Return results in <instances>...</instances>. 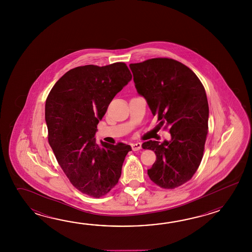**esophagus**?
<instances>
[{
  "mask_svg": "<svg viewBox=\"0 0 252 252\" xmlns=\"http://www.w3.org/2000/svg\"><path fill=\"white\" fill-rule=\"evenodd\" d=\"M131 149H132L133 151H137V150H141V143H140V142L132 143V144H131Z\"/></svg>",
  "mask_w": 252,
  "mask_h": 252,
  "instance_id": "esophagus-1",
  "label": "esophagus"
}]
</instances>
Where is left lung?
I'll use <instances>...</instances> for the list:
<instances>
[{
	"label": "left lung",
	"mask_w": 252,
	"mask_h": 252,
	"mask_svg": "<svg viewBox=\"0 0 252 252\" xmlns=\"http://www.w3.org/2000/svg\"><path fill=\"white\" fill-rule=\"evenodd\" d=\"M129 68L138 94L171 134L170 140L142 144L157 156L148 175L160 188L180 187L192 178L203 158L209 117L204 86L192 70L174 59H149Z\"/></svg>",
	"instance_id": "left-lung-1"
}]
</instances>
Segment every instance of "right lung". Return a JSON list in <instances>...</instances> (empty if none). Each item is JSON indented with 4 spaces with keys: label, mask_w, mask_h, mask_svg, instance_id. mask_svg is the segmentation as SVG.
Listing matches in <instances>:
<instances>
[{
    "label": "right lung",
    "mask_w": 252,
    "mask_h": 252,
    "mask_svg": "<svg viewBox=\"0 0 252 252\" xmlns=\"http://www.w3.org/2000/svg\"><path fill=\"white\" fill-rule=\"evenodd\" d=\"M123 62L105 66L87 64L66 72L48 94L45 106L48 142L71 184L99 198L122 175L129 145L97 144V125L114 96L131 80Z\"/></svg>",
    "instance_id": "right-lung-1"
}]
</instances>
